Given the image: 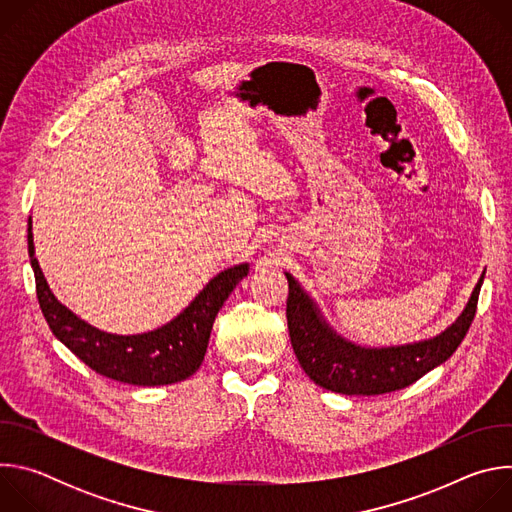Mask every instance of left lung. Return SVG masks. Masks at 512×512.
<instances>
[{
    "label": "left lung",
    "mask_w": 512,
    "mask_h": 512,
    "mask_svg": "<svg viewBox=\"0 0 512 512\" xmlns=\"http://www.w3.org/2000/svg\"><path fill=\"white\" fill-rule=\"evenodd\" d=\"M476 287L460 316L440 334L397 346H362L338 334L324 318L316 300L285 271L289 283L287 328L304 373L322 389L342 395H383L413 385L444 364L464 340L484 281Z\"/></svg>",
    "instance_id": "1"
}]
</instances>
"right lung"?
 Returning a JSON list of instances; mask_svg holds the SVG:
<instances>
[{"instance_id": "right-lung-1", "label": "right lung", "mask_w": 512, "mask_h": 512, "mask_svg": "<svg viewBox=\"0 0 512 512\" xmlns=\"http://www.w3.org/2000/svg\"><path fill=\"white\" fill-rule=\"evenodd\" d=\"M28 253L36 277L38 304L52 334L95 373L137 387L180 383L200 369L218 310L249 273L247 261L227 267L216 273L198 296L164 326L123 336L91 326L58 302L36 259L32 218H28Z\"/></svg>"}]
</instances>
